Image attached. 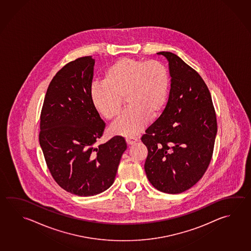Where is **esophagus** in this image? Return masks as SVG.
Instances as JSON below:
<instances>
[{"label": "esophagus", "mask_w": 251, "mask_h": 251, "mask_svg": "<svg viewBox=\"0 0 251 251\" xmlns=\"http://www.w3.org/2000/svg\"><path fill=\"white\" fill-rule=\"evenodd\" d=\"M126 141L127 142L128 145H132V144H134L138 141V139H137L136 137H126Z\"/></svg>", "instance_id": "1"}]
</instances>
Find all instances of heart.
I'll return each mask as SVG.
<instances>
[{
  "label": "heart",
  "mask_w": 251,
  "mask_h": 251,
  "mask_svg": "<svg viewBox=\"0 0 251 251\" xmlns=\"http://www.w3.org/2000/svg\"><path fill=\"white\" fill-rule=\"evenodd\" d=\"M102 81L92 86L90 98L103 118L116 119L122 109L123 98L129 106L111 126L116 134L140 133L150 118L155 119L159 114L168 98V69L157 60L120 58L105 71Z\"/></svg>",
  "instance_id": "1"
}]
</instances>
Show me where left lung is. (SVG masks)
Returning a JSON list of instances; mask_svg holds the SVG:
<instances>
[{
    "label": "left lung",
    "instance_id": "obj_1",
    "mask_svg": "<svg viewBox=\"0 0 251 251\" xmlns=\"http://www.w3.org/2000/svg\"><path fill=\"white\" fill-rule=\"evenodd\" d=\"M169 62L171 89L159 118L147 128L144 164L157 190L179 194L205 174L213 154L217 118L209 88L198 73L172 52H158Z\"/></svg>",
    "mask_w": 251,
    "mask_h": 251
}]
</instances>
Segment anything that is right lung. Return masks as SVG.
<instances>
[{"label":"right lung","instance_id":"1","mask_svg":"<svg viewBox=\"0 0 251 251\" xmlns=\"http://www.w3.org/2000/svg\"><path fill=\"white\" fill-rule=\"evenodd\" d=\"M95 59L65 64L52 78L42 106L39 141L52 177L65 191L92 196L109 188L126 150L122 136L96 147L105 123L92 103Z\"/></svg>","mask_w":251,"mask_h":251}]
</instances>
